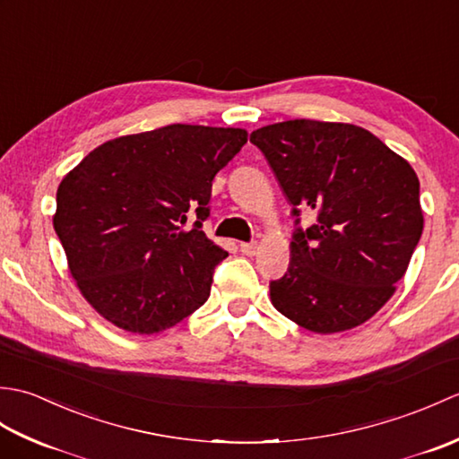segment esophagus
Segmentation results:
<instances>
[{
    "instance_id": "1",
    "label": "esophagus",
    "mask_w": 459,
    "mask_h": 459,
    "mask_svg": "<svg viewBox=\"0 0 459 459\" xmlns=\"http://www.w3.org/2000/svg\"><path fill=\"white\" fill-rule=\"evenodd\" d=\"M258 242H240V250L245 252L247 256H255L258 252Z\"/></svg>"
}]
</instances>
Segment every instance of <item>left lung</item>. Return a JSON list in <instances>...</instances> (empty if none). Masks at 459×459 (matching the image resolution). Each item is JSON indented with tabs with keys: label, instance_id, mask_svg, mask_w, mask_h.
<instances>
[{
	"label": "left lung",
	"instance_id": "8db88e82",
	"mask_svg": "<svg viewBox=\"0 0 459 459\" xmlns=\"http://www.w3.org/2000/svg\"><path fill=\"white\" fill-rule=\"evenodd\" d=\"M250 142L291 212H316V224L294 230L288 272L270 281L272 304L321 335L365 324L393 298L422 237L411 163L368 130L341 122H278L252 132Z\"/></svg>",
	"mask_w": 459,
	"mask_h": 459
}]
</instances>
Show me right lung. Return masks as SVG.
I'll list each match as a JSON object with an SVG mask.
<instances>
[{
	"label": "right lung",
	"instance_id": "1",
	"mask_svg": "<svg viewBox=\"0 0 459 459\" xmlns=\"http://www.w3.org/2000/svg\"><path fill=\"white\" fill-rule=\"evenodd\" d=\"M247 140L240 128L171 124L106 142L65 175L53 227L76 286L104 319L152 335L207 301L229 252L201 227L214 175ZM191 210L198 221L185 230Z\"/></svg>",
	"mask_w": 459,
	"mask_h": 459
}]
</instances>
